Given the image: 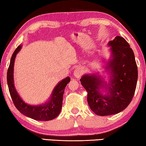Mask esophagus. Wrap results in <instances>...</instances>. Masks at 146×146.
Here are the masks:
<instances>
[{"instance_id":"obj_1","label":"esophagus","mask_w":146,"mask_h":146,"mask_svg":"<svg viewBox=\"0 0 146 146\" xmlns=\"http://www.w3.org/2000/svg\"><path fill=\"white\" fill-rule=\"evenodd\" d=\"M82 70L80 67H78L74 70V76L76 78H79L82 76Z\"/></svg>"}]
</instances>
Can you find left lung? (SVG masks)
<instances>
[{
  "instance_id": "8db88e82",
  "label": "left lung",
  "mask_w": 146,
  "mask_h": 146,
  "mask_svg": "<svg viewBox=\"0 0 146 146\" xmlns=\"http://www.w3.org/2000/svg\"><path fill=\"white\" fill-rule=\"evenodd\" d=\"M111 58L107 63L110 82L93 74H85L80 79L88 92L87 100L92 111L98 115H112L126 108L131 102L137 80V67L132 49L123 38L117 36L110 41ZM107 94L104 95L101 90Z\"/></svg>"
}]
</instances>
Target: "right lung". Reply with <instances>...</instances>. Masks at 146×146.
I'll return each mask as SVG.
<instances>
[{
    "mask_svg": "<svg viewBox=\"0 0 146 146\" xmlns=\"http://www.w3.org/2000/svg\"><path fill=\"white\" fill-rule=\"evenodd\" d=\"M21 45L19 46L14 52L7 72V84L11 98L18 110L26 116L35 120H52L56 117L60 113L64 89L68 83L70 81V78L66 77L56 86L47 102L38 106H32L25 103L16 90L13 77L15 58L18 52L21 50Z\"/></svg>",
    "mask_w": 146,
    "mask_h": 146,
    "instance_id": "1",
    "label": "right lung"
}]
</instances>
